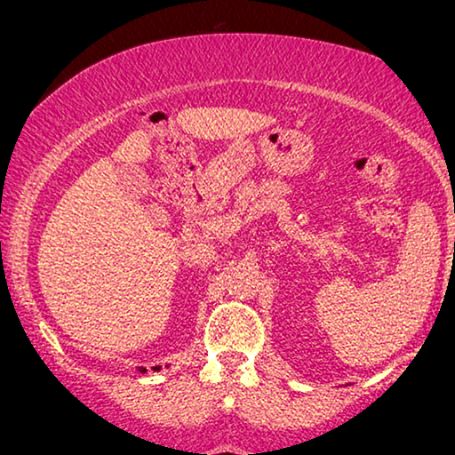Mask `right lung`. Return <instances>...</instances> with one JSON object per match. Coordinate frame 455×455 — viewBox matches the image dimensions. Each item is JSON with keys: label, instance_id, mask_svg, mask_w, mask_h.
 Wrapping results in <instances>:
<instances>
[{"label": "right lung", "instance_id": "right-lung-1", "mask_svg": "<svg viewBox=\"0 0 455 455\" xmlns=\"http://www.w3.org/2000/svg\"><path fill=\"white\" fill-rule=\"evenodd\" d=\"M141 373H146L148 370H146V367H141V370H140ZM154 371H160V365H157V367H154Z\"/></svg>", "mask_w": 455, "mask_h": 455}]
</instances>
